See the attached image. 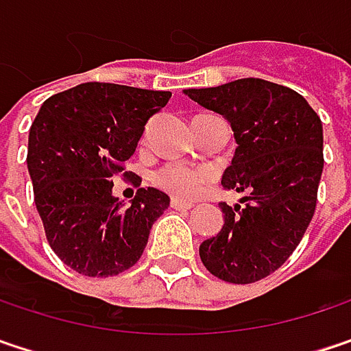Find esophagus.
Wrapping results in <instances>:
<instances>
[{"instance_id":"1","label":"esophagus","mask_w":351,"mask_h":351,"mask_svg":"<svg viewBox=\"0 0 351 351\" xmlns=\"http://www.w3.org/2000/svg\"><path fill=\"white\" fill-rule=\"evenodd\" d=\"M171 207L173 208H191L193 207V203H189V201H182V199H176V197H173V199H171Z\"/></svg>"}]
</instances>
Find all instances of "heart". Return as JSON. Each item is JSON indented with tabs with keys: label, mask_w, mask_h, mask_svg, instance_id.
Listing matches in <instances>:
<instances>
[{
	"label": "heart",
	"mask_w": 351,
	"mask_h": 351,
	"mask_svg": "<svg viewBox=\"0 0 351 351\" xmlns=\"http://www.w3.org/2000/svg\"><path fill=\"white\" fill-rule=\"evenodd\" d=\"M208 171L186 165H167L156 175L154 182L176 199H195L208 182Z\"/></svg>",
	"instance_id": "1"
}]
</instances>
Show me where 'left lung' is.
<instances>
[{
	"instance_id": "left-lung-1",
	"label": "left lung",
	"mask_w": 351,
	"mask_h": 351,
	"mask_svg": "<svg viewBox=\"0 0 351 351\" xmlns=\"http://www.w3.org/2000/svg\"><path fill=\"white\" fill-rule=\"evenodd\" d=\"M231 122L237 150L223 189L247 193L241 205L219 203L223 229L199 255L215 277L255 283L277 271L309 227L324 171L322 120L295 90L259 78L184 90Z\"/></svg>"
}]
</instances>
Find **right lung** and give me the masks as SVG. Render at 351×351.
I'll list each match as a JSON object with an SVG mask.
<instances>
[{"mask_svg": "<svg viewBox=\"0 0 351 351\" xmlns=\"http://www.w3.org/2000/svg\"><path fill=\"white\" fill-rule=\"evenodd\" d=\"M171 92L86 82L49 96L29 128L27 171L34 201L53 253L88 277L130 269L143 255L154 221L171 199L138 189L130 207L112 195L114 180L141 176L124 169L146 122Z\"/></svg>", "mask_w": 351, "mask_h": 351, "instance_id": "right-lung-1", "label": "right lung"}]
</instances>
